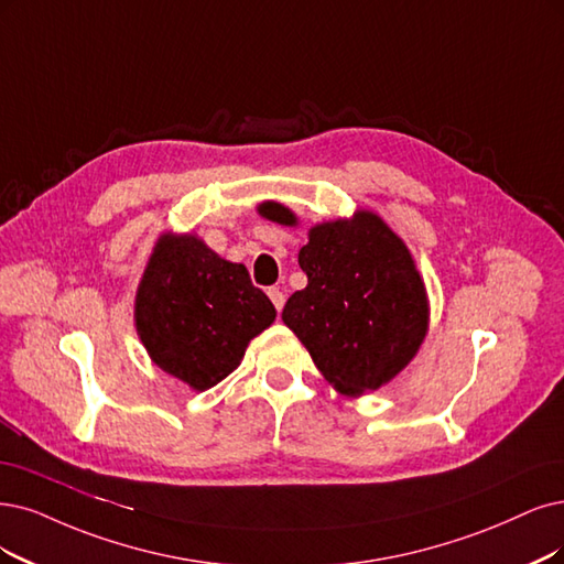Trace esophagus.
Wrapping results in <instances>:
<instances>
[{"label": "esophagus", "instance_id": "1", "mask_svg": "<svg viewBox=\"0 0 564 564\" xmlns=\"http://www.w3.org/2000/svg\"><path fill=\"white\" fill-rule=\"evenodd\" d=\"M267 295H269V300L274 302V306H276V311H281L283 308V304H285V295H283V290L281 288H269L267 290Z\"/></svg>", "mask_w": 564, "mask_h": 564}]
</instances>
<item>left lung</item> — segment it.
Here are the masks:
<instances>
[{
	"instance_id": "1",
	"label": "left lung",
	"mask_w": 564,
	"mask_h": 564,
	"mask_svg": "<svg viewBox=\"0 0 564 564\" xmlns=\"http://www.w3.org/2000/svg\"><path fill=\"white\" fill-rule=\"evenodd\" d=\"M260 216L297 225L279 202ZM308 283L285 302L283 323L323 377L348 398L392 381L419 352L430 321L425 283L406 243L371 212L321 223L300 250Z\"/></svg>"
}]
</instances>
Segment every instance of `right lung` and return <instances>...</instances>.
<instances>
[{
	"instance_id": "1",
	"label": "right lung",
	"mask_w": 564,
	"mask_h": 564,
	"mask_svg": "<svg viewBox=\"0 0 564 564\" xmlns=\"http://www.w3.org/2000/svg\"><path fill=\"white\" fill-rule=\"evenodd\" d=\"M274 318L243 264L223 260L195 235L158 239L137 288L134 325L162 371L199 392L214 388Z\"/></svg>"
}]
</instances>
